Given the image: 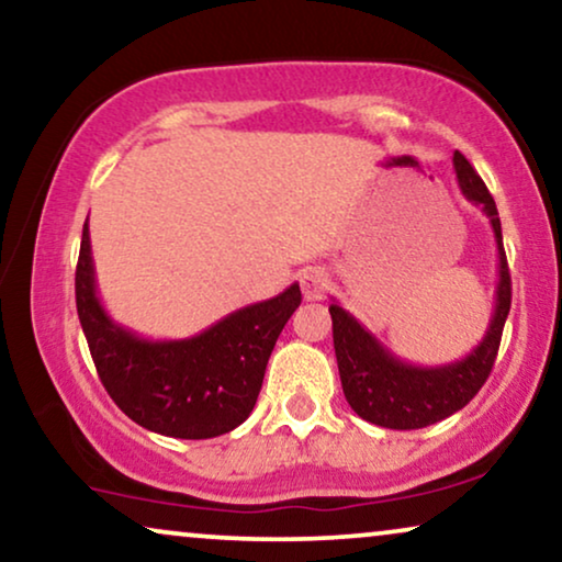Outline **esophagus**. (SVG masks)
<instances>
[{"mask_svg":"<svg viewBox=\"0 0 562 562\" xmlns=\"http://www.w3.org/2000/svg\"><path fill=\"white\" fill-rule=\"evenodd\" d=\"M326 288H328V280H326V272L321 267H308L301 272V290H303V297L305 301H321V297L326 295Z\"/></svg>","mask_w":562,"mask_h":562,"instance_id":"esophagus-1","label":"esophagus"}]
</instances>
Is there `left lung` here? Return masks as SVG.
<instances>
[{
    "instance_id": "obj_1",
    "label": "left lung",
    "mask_w": 562,
    "mask_h": 562,
    "mask_svg": "<svg viewBox=\"0 0 562 562\" xmlns=\"http://www.w3.org/2000/svg\"><path fill=\"white\" fill-rule=\"evenodd\" d=\"M452 164L462 194L488 215L498 249L496 303H493L488 331L481 344L458 362L422 368V364L403 362L401 357H395L339 303L334 301L328 305L334 321L336 364H339L347 403L364 422L385 426V429H424L468 406L491 375L508 308H512V277H508L496 203L465 156L454 151Z\"/></svg>"
}]
</instances>
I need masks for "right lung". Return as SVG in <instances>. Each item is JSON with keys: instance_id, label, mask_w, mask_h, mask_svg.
Instances as JSON below:
<instances>
[{"instance_id": "1", "label": "right lung", "mask_w": 562, "mask_h": 562, "mask_svg": "<svg viewBox=\"0 0 562 562\" xmlns=\"http://www.w3.org/2000/svg\"><path fill=\"white\" fill-rule=\"evenodd\" d=\"M301 305V285L228 313L187 339H144L115 324L97 297L89 218L81 231L77 311L110 398L148 431L221 437L254 411L277 336Z\"/></svg>"}]
</instances>
